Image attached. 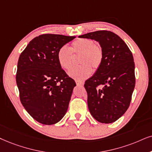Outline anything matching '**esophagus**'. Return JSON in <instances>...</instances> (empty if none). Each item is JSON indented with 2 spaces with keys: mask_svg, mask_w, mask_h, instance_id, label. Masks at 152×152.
Instances as JSON below:
<instances>
[{
  "mask_svg": "<svg viewBox=\"0 0 152 152\" xmlns=\"http://www.w3.org/2000/svg\"><path fill=\"white\" fill-rule=\"evenodd\" d=\"M76 83L77 86H83V82L78 81V80H76Z\"/></svg>",
  "mask_w": 152,
  "mask_h": 152,
  "instance_id": "34e87169",
  "label": "esophagus"
}]
</instances>
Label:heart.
Wrapping results in <instances>:
<instances>
[{"instance_id":"obj_1","label":"heart","mask_w":152,"mask_h":152,"mask_svg":"<svg viewBox=\"0 0 152 152\" xmlns=\"http://www.w3.org/2000/svg\"><path fill=\"white\" fill-rule=\"evenodd\" d=\"M80 55L78 63L80 66L71 70L69 74L75 80L81 81L89 77L92 69L96 70L101 65L103 59V51L97 44L89 38H79L74 41L70 48L62 46L57 52V60L60 66L69 70L74 64V55Z\"/></svg>"}]
</instances>
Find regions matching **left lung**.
<instances>
[{"mask_svg":"<svg viewBox=\"0 0 152 152\" xmlns=\"http://www.w3.org/2000/svg\"><path fill=\"white\" fill-rule=\"evenodd\" d=\"M78 37L95 40L102 49L101 65L84 86L90 114L97 121L111 124L125 114L131 101L135 85L132 54L121 38L109 31Z\"/></svg>","mask_w":152,"mask_h":152,"instance_id":"left-lung-1","label":"left lung"}]
</instances>
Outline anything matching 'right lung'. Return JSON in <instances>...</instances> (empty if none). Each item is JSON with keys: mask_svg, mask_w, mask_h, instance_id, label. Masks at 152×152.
Returning a JSON list of instances; mask_svg holds the SVG:
<instances>
[{"mask_svg": "<svg viewBox=\"0 0 152 152\" xmlns=\"http://www.w3.org/2000/svg\"><path fill=\"white\" fill-rule=\"evenodd\" d=\"M76 38L43 34L31 40L21 53L16 75L20 101L36 121L57 124L66 114L76 83L57 60L59 49Z\"/></svg>", "mask_w": 152, "mask_h": 152, "instance_id": "right-lung-1", "label": "right lung"}]
</instances>
